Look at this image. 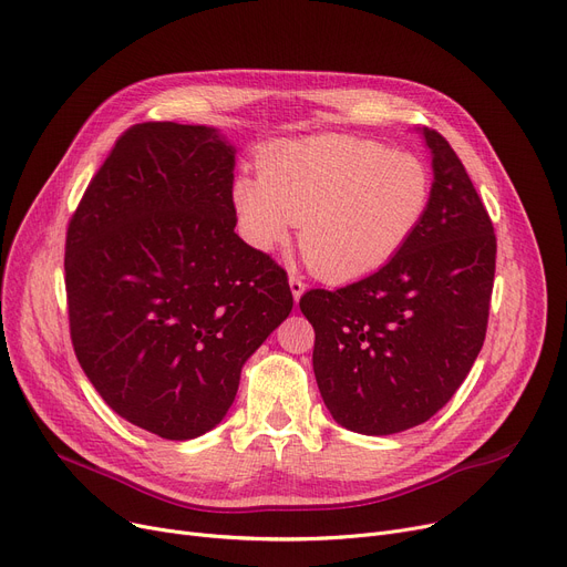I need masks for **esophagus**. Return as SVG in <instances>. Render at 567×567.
<instances>
[{
  "label": "esophagus",
  "instance_id": "esophagus-1",
  "mask_svg": "<svg viewBox=\"0 0 567 567\" xmlns=\"http://www.w3.org/2000/svg\"><path fill=\"white\" fill-rule=\"evenodd\" d=\"M289 289H291V296H293V301L299 303L301 301V296H303V291H306V282L296 276V274H289Z\"/></svg>",
  "mask_w": 567,
  "mask_h": 567
}]
</instances>
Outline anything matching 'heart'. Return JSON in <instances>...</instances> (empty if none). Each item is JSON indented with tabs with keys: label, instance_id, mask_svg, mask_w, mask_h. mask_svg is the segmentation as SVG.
Returning <instances> with one entry per match:
<instances>
[{
	"label": "heart",
	"instance_id": "obj_1",
	"mask_svg": "<svg viewBox=\"0 0 567 567\" xmlns=\"http://www.w3.org/2000/svg\"><path fill=\"white\" fill-rule=\"evenodd\" d=\"M257 172L236 174L229 188L238 234L250 248L276 252L301 223V250L331 282L361 280L389 264L432 199L421 156L349 135L276 142L259 154Z\"/></svg>",
	"mask_w": 567,
	"mask_h": 567
}]
</instances>
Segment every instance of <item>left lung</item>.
I'll return each instance as SVG.
<instances>
[{
  "label": "left lung",
  "mask_w": 567,
  "mask_h": 567,
  "mask_svg": "<svg viewBox=\"0 0 567 567\" xmlns=\"http://www.w3.org/2000/svg\"><path fill=\"white\" fill-rule=\"evenodd\" d=\"M430 208L377 274L336 291L310 289L312 368L333 421L385 436L430 421L466 379L485 342L496 236L471 178L439 133Z\"/></svg>",
  "instance_id": "left-lung-1"
}]
</instances>
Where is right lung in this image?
Wrapping results in <instances>:
<instances>
[{
	"label": "right lung",
	"instance_id": "add662e5",
	"mask_svg": "<svg viewBox=\"0 0 567 567\" xmlns=\"http://www.w3.org/2000/svg\"><path fill=\"white\" fill-rule=\"evenodd\" d=\"M236 146L214 126L128 128L66 234L78 361L105 404L169 441L214 430L293 299L234 231Z\"/></svg>",
	"mask_w": 567,
	"mask_h": 567
}]
</instances>
